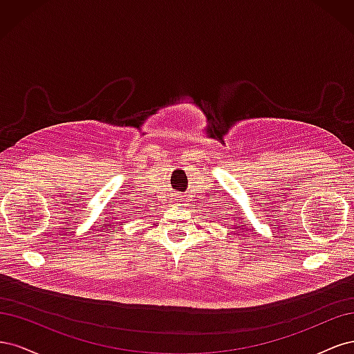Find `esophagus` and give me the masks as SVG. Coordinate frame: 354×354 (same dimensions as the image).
<instances>
[{
    "label": "esophagus",
    "mask_w": 354,
    "mask_h": 354,
    "mask_svg": "<svg viewBox=\"0 0 354 354\" xmlns=\"http://www.w3.org/2000/svg\"><path fill=\"white\" fill-rule=\"evenodd\" d=\"M176 202H178V203H180V202H181V201H176Z\"/></svg>",
    "instance_id": "1"
}]
</instances>
